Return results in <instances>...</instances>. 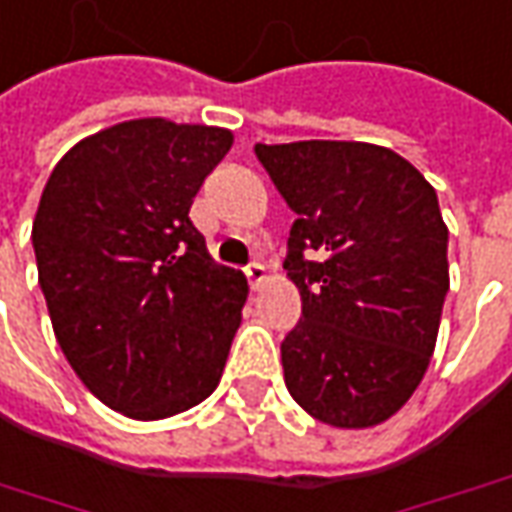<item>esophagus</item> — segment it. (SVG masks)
<instances>
[{"label": "esophagus", "instance_id": "obj_1", "mask_svg": "<svg viewBox=\"0 0 512 512\" xmlns=\"http://www.w3.org/2000/svg\"><path fill=\"white\" fill-rule=\"evenodd\" d=\"M246 280L252 288H260L263 280H266V269L260 266V263H252V266H246Z\"/></svg>", "mask_w": 512, "mask_h": 512}]
</instances>
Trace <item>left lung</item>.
I'll use <instances>...</instances> for the list:
<instances>
[{
	"label": "left lung",
	"mask_w": 512,
	"mask_h": 512,
	"mask_svg": "<svg viewBox=\"0 0 512 512\" xmlns=\"http://www.w3.org/2000/svg\"><path fill=\"white\" fill-rule=\"evenodd\" d=\"M297 215L283 269L302 316L280 344L308 415L364 429L412 398L448 294V229L415 165L370 142L255 145Z\"/></svg>",
	"instance_id": "1"
}]
</instances>
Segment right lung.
I'll use <instances>...</instances> for the list:
<instances>
[{"mask_svg": "<svg viewBox=\"0 0 512 512\" xmlns=\"http://www.w3.org/2000/svg\"><path fill=\"white\" fill-rule=\"evenodd\" d=\"M229 148L227 128L131 120L78 142L41 193L33 249L55 339L134 420L212 395L241 325L246 277L215 266L190 221Z\"/></svg>", "mask_w": 512, "mask_h": 512, "instance_id": "right-lung-1", "label": "right lung"}]
</instances>
